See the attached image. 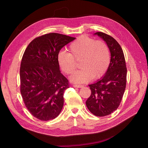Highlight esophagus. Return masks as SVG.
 I'll return each instance as SVG.
<instances>
[{
  "label": "esophagus",
  "instance_id": "34e87169",
  "mask_svg": "<svg viewBox=\"0 0 148 148\" xmlns=\"http://www.w3.org/2000/svg\"><path fill=\"white\" fill-rule=\"evenodd\" d=\"M73 86L74 88H81V87H83V85H81V84H73Z\"/></svg>",
  "mask_w": 148,
  "mask_h": 148
}]
</instances>
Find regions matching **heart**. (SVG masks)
<instances>
[{"label": "heart", "mask_w": 148, "mask_h": 148, "mask_svg": "<svg viewBox=\"0 0 148 148\" xmlns=\"http://www.w3.org/2000/svg\"><path fill=\"white\" fill-rule=\"evenodd\" d=\"M70 53L60 51L57 62L65 74H72L80 60V70L72 75V83H83L93 79H98L104 76L109 68L111 55L108 46L102 40H97L87 36H81L69 47Z\"/></svg>", "instance_id": "heart-1"}]
</instances>
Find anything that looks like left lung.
I'll return each mask as SVG.
<instances>
[{"label":"left lung","instance_id":"left-lung-1","mask_svg":"<svg viewBox=\"0 0 148 148\" xmlns=\"http://www.w3.org/2000/svg\"><path fill=\"white\" fill-rule=\"evenodd\" d=\"M95 34L106 42L111 52V62L105 76L88 85L91 95L86 105L93 114L102 117L111 114L120 104L126 88L127 69L124 53L119 43L103 32Z\"/></svg>","mask_w":148,"mask_h":148}]
</instances>
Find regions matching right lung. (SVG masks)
Instances as JSON below:
<instances>
[{
    "instance_id": "1",
    "label": "right lung",
    "mask_w": 148,
    "mask_h": 148,
    "mask_svg": "<svg viewBox=\"0 0 148 148\" xmlns=\"http://www.w3.org/2000/svg\"><path fill=\"white\" fill-rule=\"evenodd\" d=\"M75 39L61 34H46L32 40L23 53L20 92L27 109L39 120H51L62 111L63 95L69 83L60 71L57 55Z\"/></svg>"
}]
</instances>
